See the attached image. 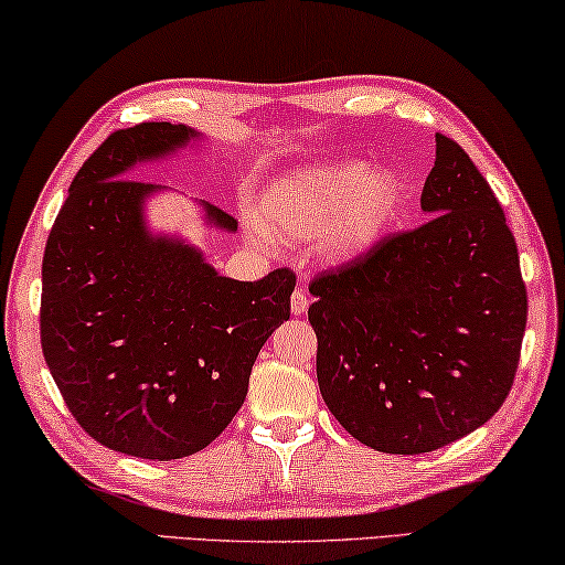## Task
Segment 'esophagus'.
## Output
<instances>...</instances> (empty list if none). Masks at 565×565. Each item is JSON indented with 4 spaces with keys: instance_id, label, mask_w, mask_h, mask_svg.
Segmentation results:
<instances>
[{
    "instance_id": "esophagus-1",
    "label": "esophagus",
    "mask_w": 565,
    "mask_h": 565,
    "mask_svg": "<svg viewBox=\"0 0 565 565\" xmlns=\"http://www.w3.org/2000/svg\"><path fill=\"white\" fill-rule=\"evenodd\" d=\"M309 311V297H307V291H294L291 294V315L294 317H301V315H307Z\"/></svg>"
}]
</instances>
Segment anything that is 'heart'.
Returning a JSON list of instances; mask_svg holds the SVG:
<instances>
[{
  "label": "heart",
  "mask_w": 565,
  "mask_h": 565,
  "mask_svg": "<svg viewBox=\"0 0 565 565\" xmlns=\"http://www.w3.org/2000/svg\"><path fill=\"white\" fill-rule=\"evenodd\" d=\"M405 203V183L387 166L329 158L276 181L256 205V226L276 238H315L337 258L370 250Z\"/></svg>",
  "instance_id": "obj_1"
}]
</instances>
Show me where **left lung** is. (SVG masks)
I'll use <instances>...</instances> for the list:
<instances>
[{
  "instance_id": "1",
  "label": "left lung",
  "mask_w": 565,
  "mask_h": 565,
  "mask_svg": "<svg viewBox=\"0 0 565 565\" xmlns=\"http://www.w3.org/2000/svg\"><path fill=\"white\" fill-rule=\"evenodd\" d=\"M435 142L423 226L309 284L321 397L354 440L392 455L486 425L513 387L527 319L495 193L458 142Z\"/></svg>"
}]
</instances>
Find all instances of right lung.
Listing matches in <instances>:
<instances>
[{"mask_svg": "<svg viewBox=\"0 0 565 565\" xmlns=\"http://www.w3.org/2000/svg\"><path fill=\"white\" fill-rule=\"evenodd\" d=\"M199 138L170 122L113 132L77 170L42 258L52 380L93 440L142 460L188 458L228 427L297 286L289 268L226 279L195 246L148 231L142 205L166 185L128 170ZM203 211L234 234V216L211 203Z\"/></svg>", "mask_w": 565, "mask_h": 565, "instance_id": "1", "label": "right lung"}]
</instances>
